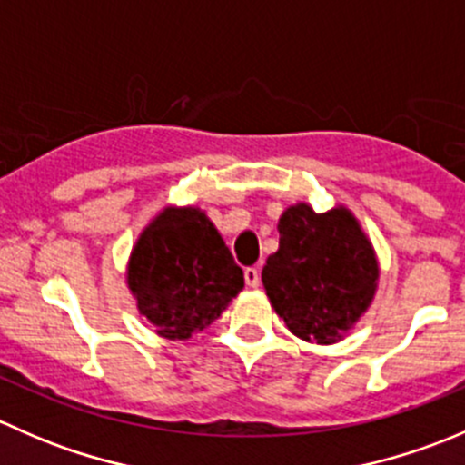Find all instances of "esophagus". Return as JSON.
<instances>
[{
  "mask_svg": "<svg viewBox=\"0 0 465 465\" xmlns=\"http://www.w3.org/2000/svg\"><path fill=\"white\" fill-rule=\"evenodd\" d=\"M245 283L250 285V288H259V283H261L259 267H245Z\"/></svg>",
  "mask_w": 465,
  "mask_h": 465,
  "instance_id": "34e87169",
  "label": "esophagus"
}]
</instances>
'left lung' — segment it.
<instances>
[{"label": "left lung", "mask_w": 465, "mask_h": 465, "mask_svg": "<svg viewBox=\"0 0 465 465\" xmlns=\"http://www.w3.org/2000/svg\"><path fill=\"white\" fill-rule=\"evenodd\" d=\"M279 250L262 267L276 315L306 341L332 344L371 303L378 261L346 209L294 204L279 220Z\"/></svg>", "instance_id": "1"}]
</instances>
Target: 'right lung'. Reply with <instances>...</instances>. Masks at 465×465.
Returning a JSON list of instances; mask_svg holds the SVG:
<instances>
[{
  "label": "right lung",
  "mask_w": 465,
  "mask_h": 465,
  "mask_svg": "<svg viewBox=\"0 0 465 465\" xmlns=\"http://www.w3.org/2000/svg\"><path fill=\"white\" fill-rule=\"evenodd\" d=\"M139 311L168 340H189L245 285L242 270L200 209H163L143 229L128 267Z\"/></svg>",
  "instance_id": "add662e5"
}]
</instances>
